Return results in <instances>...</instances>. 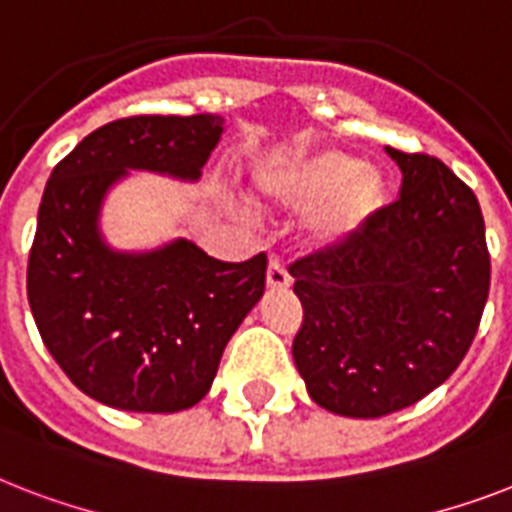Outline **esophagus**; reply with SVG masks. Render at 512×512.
<instances>
[{"label": "esophagus", "mask_w": 512, "mask_h": 512, "mask_svg": "<svg viewBox=\"0 0 512 512\" xmlns=\"http://www.w3.org/2000/svg\"><path fill=\"white\" fill-rule=\"evenodd\" d=\"M265 281H268V287L271 289H289L292 287V279H289L287 265L281 263L279 257H271V263H268V273H265Z\"/></svg>", "instance_id": "34e87169"}]
</instances>
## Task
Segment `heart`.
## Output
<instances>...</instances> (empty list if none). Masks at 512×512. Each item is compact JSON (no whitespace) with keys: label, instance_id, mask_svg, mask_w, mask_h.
<instances>
[{"label":"heart","instance_id":"heart-1","mask_svg":"<svg viewBox=\"0 0 512 512\" xmlns=\"http://www.w3.org/2000/svg\"><path fill=\"white\" fill-rule=\"evenodd\" d=\"M257 196L276 207L314 212L308 236L321 247H340L388 209V180L372 164L340 148H324L276 170L257 172Z\"/></svg>","mask_w":512,"mask_h":512}]
</instances>
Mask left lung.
<instances>
[{
	"mask_svg": "<svg viewBox=\"0 0 512 512\" xmlns=\"http://www.w3.org/2000/svg\"><path fill=\"white\" fill-rule=\"evenodd\" d=\"M385 151L401 170L398 199L353 241L289 265L303 303L297 372L316 404L358 420L449 380L492 279L476 193L436 156Z\"/></svg>",
	"mask_w": 512,
	"mask_h": 512,
	"instance_id": "obj_1",
	"label": "left lung"
}]
</instances>
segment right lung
<instances>
[{
	"mask_svg": "<svg viewBox=\"0 0 512 512\" xmlns=\"http://www.w3.org/2000/svg\"><path fill=\"white\" fill-rule=\"evenodd\" d=\"M223 119L127 116L90 132L44 188L28 255V305L76 388L124 412L170 414L212 388L225 345L265 292V252L244 263L177 239L116 252L98 228L127 170L199 180Z\"/></svg>",
	"mask_w": 512,
	"mask_h": 512,
	"instance_id": "add662e5",
	"label": "right lung"
}]
</instances>
